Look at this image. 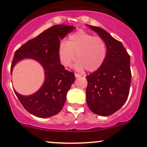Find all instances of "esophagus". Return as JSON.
<instances>
[{
  "mask_svg": "<svg viewBox=\"0 0 147 147\" xmlns=\"http://www.w3.org/2000/svg\"><path fill=\"white\" fill-rule=\"evenodd\" d=\"M75 78H81V76H82V75H80V74H77V73H75Z\"/></svg>",
  "mask_w": 147,
  "mask_h": 147,
  "instance_id": "34e87169",
  "label": "esophagus"
}]
</instances>
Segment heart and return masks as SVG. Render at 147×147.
Wrapping results in <instances>:
<instances>
[{"label":"heart","mask_w":147,"mask_h":147,"mask_svg":"<svg viewBox=\"0 0 147 147\" xmlns=\"http://www.w3.org/2000/svg\"><path fill=\"white\" fill-rule=\"evenodd\" d=\"M74 64L76 70L82 72L87 69L94 72L104 64L107 57V45L100 37L94 36L83 30H78L69 36L68 41L63 40L58 47V55L61 64L70 65L75 57Z\"/></svg>","instance_id":"obj_1"}]
</instances>
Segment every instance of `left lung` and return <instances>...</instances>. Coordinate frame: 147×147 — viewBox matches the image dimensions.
<instances>
[{"label": "left lung", "instance_id": "1", "mask_svg": "<svg viewBox=\"0 0 147 147\" xmlns=\"http://www.w3.org/2000/svg\"><path fill=\"white\" fill-rule=\"evenodd\" d=\"M87 26L97 32L107 45L104 64L86 77L87 103L96 115L109 116L119 110L128 98L131 79L130 57L122 43L106 30Z\"/></svg>", "mask_w": 147, "mask_h": 147}]
</instances>
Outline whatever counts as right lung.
I'll return each mask as SVG.
<instances>
[{"mask_svg": "<svg viewBox=\"0 0 147 147\" xmlns=\"http://www.w3.org/2000/svg\"><path fill=\"white\" fill-rule=\"evenodd\" d=\"M75 28L66 25L52 26L15 53L11 73L15 65L24 59L36 60L45 70V80L36 92L26 96L14 90L23 107L38 117H50L60 112L66 101L67 93L75 81V74L65 69L58 55L60 40Z\"/></svg>", "mask_w": 147, "mask_h": 147, "instance_id": "add662e5", "label": "right lung"}]
</instances>
